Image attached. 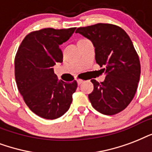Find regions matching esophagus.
Returning <instances> with one entry per match:
<instances>
[{"label":"esophagus","instance_id":"1","mask_svg":"<svg viewBox=\"0 0 152 152\" xmlns=\"http://www.w3.org/2000/svg\"><path fill=\"white\" fill-rule=\"evenodd\" d=\"M77 84L81 85L82 83V82H84V81H83V80H82V79H78L77 81Z\"/></svg>","mask_w":152,"mask_h":152}]
</instances>
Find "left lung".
<instances>
[{
  "instance_id": "obj_1",
  "label": "left lung",
  "mask_w": 152,
  "mask_h": 152,
  "mask_svg": "<svg viewBox=\"0 0 152 152\" xmlns=\"http://www.w3.org/2000/svg\"><path fill=\"white\" fill-rule=\"evenodd\" d=\"M91 41L96 63L104 66L105 79H92L94 90L88 95L92 106L104 115L123 111L133 99L140 77V63L129 35L110 23L78 28L75 31Z\"/></svg>"
}]
</instances>
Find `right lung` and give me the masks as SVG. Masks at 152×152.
I'll list each match as a JSON object with an SVG mask.
<instances>
[{
	"mask_svg": "<svg viewBox=\"0 0 152 152\" xmlns=\"http://www.w3.org/2000/svg\"><path fill=\"white\" fill-rule=\"evenodd\" d=\"M76 28H43L25 36L15 57V78L19 92L28 108L48 120L68 111L77 82L58 80L53 66L63 62L59 45L65 43Z\"/></svg>",
	"mask_w": 152,
	"mask_h": 152,
	"instance_id": "add662e5",
	"label": "right lung"
}]
</instances>
